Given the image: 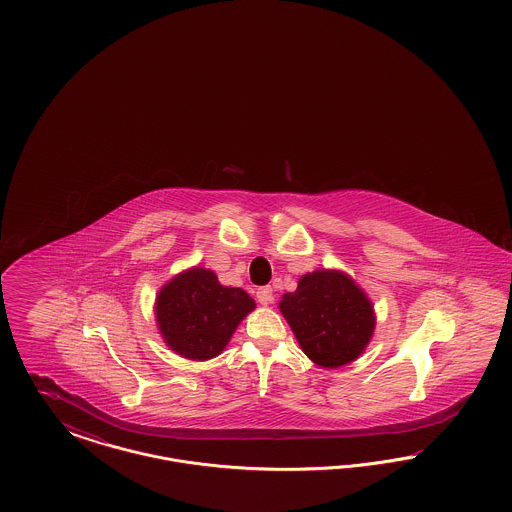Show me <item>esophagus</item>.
Wrapping results in <instances>:
<instances>
[{"instance_id": "34e87169", "label": "esophagus", "mask_w": 512, "mask_h": 512, "mask_svg": "<svg viewBox=\"0 0 512 512\" xmlns=\"http://www.w3.org/2000/svg\"><path fill=\"white\" fill-rule=\"evenodd\" d=\"M257 301L261 305H270L274 301V295H272V288H259L257 290Z\"/></svg>"}]
</instances>
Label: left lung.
<instances>
[{"mask_svg":"<svg viewBox=\"0 0 512 512\" xmlns=\"http://www.w3.org/2000/svg\"><path fill=\"white\" fill-rule=\"evenodd\" d=\"M280 311L305 355L322 368L349 365L365 351L376 317L366 293L340 270H315L284 293Z\"/></svg>","mask_w":512,"mask_h":512,"instance_id":"left-lung-1","label":"left lung"}]
</instances>
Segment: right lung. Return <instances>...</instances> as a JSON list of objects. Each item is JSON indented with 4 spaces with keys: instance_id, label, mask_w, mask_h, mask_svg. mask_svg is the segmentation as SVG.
<instances>
[{
    "instance_id": "1",
    "label": "right lung",
    "mask_w": 512,
    "mask_h": 512,
    "mask_svg": "<svg viewBox=\"0 0 512 512\" xmlns=\"http://www.w3.org/2000/svg\"><path fill=\"white\" fill-rule=\"evenodd\" d=\"M255 301L242 288L222 286L213 270L195 267L176 274L155 301L159 332L174 353L207 361L222 353Z\"/></svg>"
}]
</instances>
